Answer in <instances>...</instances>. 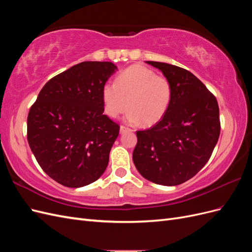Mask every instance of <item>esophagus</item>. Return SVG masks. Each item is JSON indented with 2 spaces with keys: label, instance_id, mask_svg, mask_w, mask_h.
<instances>
[{
  "label": "esophagus",
  "instance_id": "esophagus-1",
  "mask_svg": "<svg viewBox=\"0 0 252 252\" xmlns=\"http://www.w3.org/2000/svg\"><path fill=\"white\" fill-rule=\"evenodd\" d=\"M126 131H131V129H129V128L126 127V126L121 125V127H120V132H121V133H124V132H126Z\"/></svg>",
  "mask_w": 252,
  "mask_h": 252
}]
</instances>
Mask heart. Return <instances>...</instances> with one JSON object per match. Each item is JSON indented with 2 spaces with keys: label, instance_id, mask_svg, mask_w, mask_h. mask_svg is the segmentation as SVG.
<instances>
[{
  "label": "heart",
  "instance_id": "b5f03b06",
  "mask_svg": "<svg viewBox=\"0 0 252 252\" xmlns=\"http://www.w3.org/2000/svg\"><path fill=\"white\" fill-rule=\"evenodd\" d=\"M172 84L144 65H133L121 72L116 84L106 83L102 89L104 108L112 119L129 109V123L152 126L161 121L172 98Z\"/></svg>",
  "mask_w": 252,
  "mask_h": 252
}]
</instances>
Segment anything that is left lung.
<instances>
[{
    "mask_svg": "<svg viewBox=\"0 0 252 252\" xmlns=\"http://www.w3.org/2000/svg\"><path fill=\"white\" fill-rule=\"evenodd\" d=\"M172 84V98L164 118L136 131L132 158L136 169L156 184L175 186L188 181L208 162L218 143L220 123L216 96L190 71L147 61Z\"/></svg>",
    "mask_w": 252,
    "mask_h": 252,
    "instance_id": "8db88e82",
    "label": "left lung"
}]
</instances>
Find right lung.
Segmentation results:
<instances>
[{
	"label": "right lung",
	"instance_id": "obj_1",
	"mask_svg": "<svg viewBox=\"0 0 252 252\" xmlns=\"http://www.w3.org/2000/svg\"><path fill=\"white\" fill-rule=\"evenodd\" d=\"M117 66L82 62L50 79L32 106L27 140L41 168L78 188L104 173L120 126L104 112L102 89Z\"/></svg>",
	"mask_w": 252,
	"mask_h": 252
}]
</instances>
